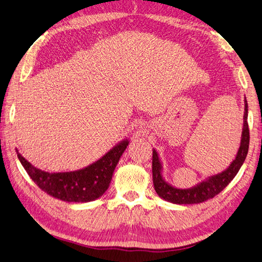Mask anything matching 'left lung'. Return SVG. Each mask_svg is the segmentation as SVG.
<instances>
[{
  "label": "left lung",
  "mask_w": 262,
  "mask_h": 262,
  "mask_svg": "<svg viewBox=\"0 0 262 262\" xmlns=\"http://www.w3.org/2000/svg\"><path fill=\"white\" fill-rule=\"evenodd\" d=\"M249 127H248V102L245 98V115H243V128L241 135L240 147L235 159L230 164L229 167L223 172L209 176L208 179L200 182L190 188H178L173 186L163 178V166L157 151L153 148V183L157 195L163 200L174 204H196L214 198L220 193L234 176L238 174L243 162H245L249 149Z\"/></svg>",
  "instance_id": "obj_1"
}]
</instances>
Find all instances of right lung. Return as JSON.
<instances>
[{
  "instance_id": "obj_1",
  "label": "right lung",
  "mask_w": 262,
  "mask_h": 262,
  "mask_svg": "<svg viewBox=\"0 0 262 262\" xmlns=\"http://www.w3.org/2000/svg\"><path fill=\"white\" fill-rule=\"evenodd\" d=\"M128 144V139H124L98 161L74 172H45L34 167L17 149L16 154L30 178L42 191L66 202L86 203L100 198L108 190L115 168Z\"/></svg>"
}]
</instances>
